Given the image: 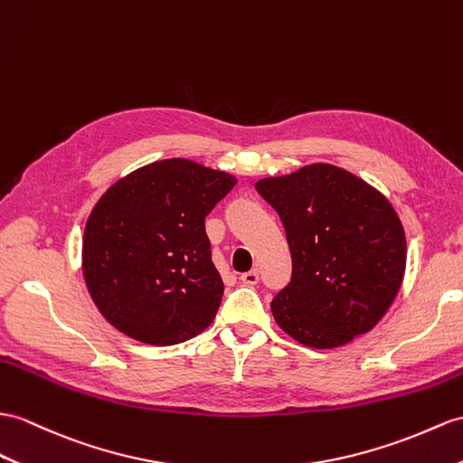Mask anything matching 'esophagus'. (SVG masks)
Returning a JSON list of instances; mask_svg holds the SVG:
<instances>
[{
  "mask_svg": "<svg viewBox=\"0 0 463 463\" xmlns=\"http://www.w3.org/2000/svg\"><path fill=\"white\" fill-rule=\"evenodd\" d=\"M240 280H241L243 285H250V287H253V285H257V283H259V273H257L255 269H251V270H247V273H241Z\"/></svg>",
  "mask_w": 463,
  "mask_h": 463,
  "instance_id": "34e87169",
  "label": "esophagus"
}]
</instances>
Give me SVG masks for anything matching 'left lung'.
Wrapping results in <instances>:
<instances>
[{
  "instance_id": "8db88e82",
  "label": "left lung",
  "mask_w": 463,
  "mask_h": 463,
  "mask_svg": "<svg viewBox=\"0 0 463 463\" xmlns=\"http://www.w3.org/2000/svg\"><path fill=\"white\" fill-rule=\"evenodd\" d=\"M277 210L292 279L270 302L279 328L317 349L345 345L385 317L407 267L404 228L377 188L314 163L255 183Z\"/></svg>"
}]
</instances>
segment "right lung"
<instances>
[{"mask_svg":"<svg viewBox=\"0 0 463 463\" xmlns=\"http://www.w3.org/2000/svg\"><path fill=\"white\" fill-rule=\"evenodd\" d=\"M238 178L188 159L145 165L111 184L84 228L82 275L111 326L175 345L216 318L223 280L204 220Z\"/></svg>","mask_w":463,"mask_h":463,"instance_id":"1","label":"right lung"}]
</instances>
